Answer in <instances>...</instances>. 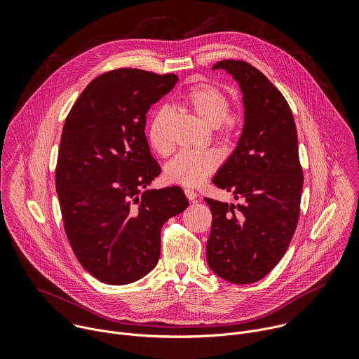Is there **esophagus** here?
I'll use <instances>...</instances> for the list:
<instances>
[{
    "instance_id": "obj_1",
    "label": "esophagus",
    "mask_w": 359,
    "mask_h": 359,
    "mask_svg": "<svg viewBox=\"0 0 359 359\" xmlns=\"http://www.w3.org/2000/svg\"><path fill=\"white\" fill-rule=\"evenodd\" d=\"M184 194L190 201H194L197 198V193L193 189H184Z\"/></svg>"
}]
</instances>
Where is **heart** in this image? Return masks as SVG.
Segmentation results:
<instances>
[{"label": "heart", "instance_id": "heart-1", "mask_svg": "<svg viewBox=\"0 0 359 359\" xmlns=\"http://www.w3.org/2000/svg\"><path fill=\"white\" fill-rule=\"evenodd\" d=\"M186 105L191 112L210 128H217L229 122L230 102L227 96L216 86L201 83L191 88L186 97ZM168 111L161 109L151 116L147 128V140L153 150L161 155L170 151L172 144L166 136ZM219 165V158L212 150H182L166 165V177L183 186H198L210 176Z\"/></svg>", "mask_w": 359, "mask_h": 359}]
</instances>
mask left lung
Here are the masks:
<instances>
[{
  "label": "left lung",
  "instance_id": "1",
  "mask_svg": "<svg viewBox=\"0 0 359 359\" xmlns=\"http://www.w3.org/2000/svg\"><path fill=\"white\" fill-rule=\"evenodd\" d=\"M212 69H223L237 82L244 123L213 177L241 203L204 198L213 216L208 263L223 280L250 284L278 264L297 229L304 183L297 129L287 100L257 68L226 60Z\"/></svg>",
  "mask_w": 359,
  "mask_h": 359
}]
</instances>
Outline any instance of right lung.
Here are the masks:
<instances>
[{"label": "right lung", "mask_w": 359, "mask_h": 359, "mask_svg": "<svg viewBox=\"0 0 359 359\" xmlns=\"http://www.w3.org/2000/svg\"><path fill=\"white\" fill-rule=\"evenodd\" d=\"M173 74L116 69L79 95L62 130L55 173L69 244L96 280L130 284L156 267L161 230L189 200L161 175L144 135L146 114L177 82Z\"/></svg>", "instance_id": "1"}]
</instances>
